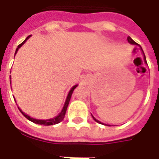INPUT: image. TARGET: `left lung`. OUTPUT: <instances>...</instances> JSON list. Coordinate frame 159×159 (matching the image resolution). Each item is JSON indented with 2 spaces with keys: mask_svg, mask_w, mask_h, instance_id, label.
Returning a JSON list of instances; mask_svg holds the SVG:
<instances>
[{
  "mask_svg": "<svg viewBox=\"0 0 159 159\" xmlns=\"http://www.w3.org/2000/svg\"><path fill=\"white\" fill-rule=\"evenodd\" d=\"M127 41H128L129 43H131V44H136V42H135L134 40H132V38H131V37H129V36L127 37ZM141 49H142V48H141ZM142 51H143V49H142ZM143 57H144V61H145V63L147 64V62H146V57H145V55H144V53H143ZM93 119H95V120L96 121V122H97V123H101L100 121H98L97 119H95L94 117H93Z\"/></svg>",
  "mask_w": 159,
  "mask_h": 159,
  "instance_id": "1",
  "label": "left lung"
}]
</instances>
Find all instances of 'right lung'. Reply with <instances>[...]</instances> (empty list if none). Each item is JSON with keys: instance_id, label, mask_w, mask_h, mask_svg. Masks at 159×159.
Here are the masks:
<instances>
[{"instance_id": "1", "label": "right lung", "mask_w": 159, "mask_h": 159, "mask_svg": "<svg viewBox=\"0 0 159 159\" xmlns=\"http://www.w3.org/2000/svg\"><path fill=\"white\" fill-rule=\"evenodd\" d=\"M30 37V35L28 36L27 38L25 39V40H24L23 42H22L21 44H19L18 46H17V48H16V53L17 52V50H18V48H20V47L26 41V40H27L28 38ZM15 53V54H16ZM77 87L76 86H74L72 89H70V91L69 92V94H68V96H67V98H66V101H65V103H64V108H63V110H62V111H61V113L58 115V116H57L56 118H54V119H46V120H41V119H33V118H31L30 116H28V115H26V114H25V113L22 111L21 110L19 109V111H21L22 114L27 119H29L30 121H32V122H34V123H35V124H39V125H56V124H58V123H60L63 119H64V116H65V112H66V110H67V107H68V104H69V102H70V97H71V95H72V92H73V90L75 89V88Z\"/></svg>"}]
</instances>
